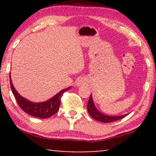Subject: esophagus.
<instances>
[{
	"mask_svg": "<svg viewBox=\"0 0 156 156\" xmlns=\"http://www.w3.org/2000/svg\"><path fill=\"white\" fill-rule=\"evenodd\" d=\"M82 83H81V82H79L77 84L78 86H80V85H82Z\"/></svg>",
	"mask_w": 156,
	"mask_h": 156,
	"instance_id": "34e87169",
	"label": "esophagus"
}]
</instances>
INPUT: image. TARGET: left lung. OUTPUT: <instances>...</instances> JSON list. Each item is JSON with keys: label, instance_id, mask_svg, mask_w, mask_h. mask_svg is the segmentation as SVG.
<instances>
[{"label": "left lung", "instance_id": "obj_1", "mask_svg": "<svg viewBox=\"0 0 156 156\" xmlns=\"http://www.w3.org/2000/svg\"><path fill=\"white\" fill-rule=\"evenodd\" d=\"M87 111H88L89 114L90 116L92 117L94 119L98 121H101L103 123H110L113 121L119 120V119L124 118L129 114H126L123 115H119V116H109V115L104 114L103 113L100 112L97 108L96 107L94 102L93 101L92 95H90L89 99L87 104Z\"/></svg>", "mask_w": 156, "mask_h": 156}]
</instances>
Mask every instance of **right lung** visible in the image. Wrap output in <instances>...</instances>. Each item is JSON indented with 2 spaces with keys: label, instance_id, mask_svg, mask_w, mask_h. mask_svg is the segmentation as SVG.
I'll return each instance as SVG.
<instances>
[{
  "label": "right lung",
  "instance_id": "add662e5",
  "mask_svg": "<svg viewBox=\"0 0 156 156\" xmlns=\"http://www.w3.org/2000/svg\"><path fill=\"white\" fill-rule=\"evenodd\" d=\"M10 83L11 87L12 92L13 94L18 105L22 108L23 111L26 112L30 116L37 117L40 119H48L58 112L59 106H60L61 97L65 91L69 90L72 88L71 87L64 89L58 93L56 94L54 97L42 102H33L28 100L26 98L23 97L18 91L15 89L12 84L11 77L10 73Z\"/></svg>",
  "mask_w": 156,
  "mask_h": 156
}]
</instances>
